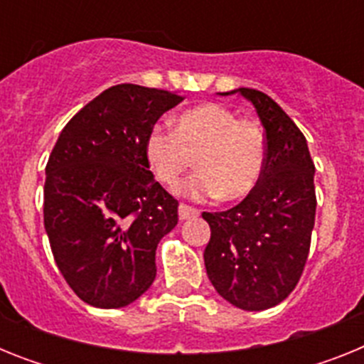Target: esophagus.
I'll list each match as a JSON object with an SVG mask.
<instances>
[{"label":"esophagus","instance_id":"34e87169","mask_svg":"<svg viewBox=\"0 0 364 364\" xmlns=\"http://www.w3.org/2000/svg\"><path fill=\"white\" fill-rule=\"evenodd\" d=\"M197 215H198V210H195V208H191V205H188V204H180L178 205L180 220H188V218L197 217Z\"/></svg>","mask_w":364,"mask_h":364}]
</instances>
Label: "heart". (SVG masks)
Listing matches in <instances>:
<instances>
[{"label":"heart","instance_id":"b5f03b06","mask_svg":"<svg viewBox=\"0 0 364 364\" xmlns=\"http://www.w3.org/2000/svg\"><path fill=\"white\" fill-rule=\"evenodd\" d=\"M197 175L178 184L189 198L239 202L259 186L266 166V136L257 122L237 118L220 104H200L176 114L173 131L154 125L146 138V160L160 184L175 186L191 167Z\"/></svg>","mask_w":364,"mask_h":364}]
</instances>
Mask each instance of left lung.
Returning a JSON list of instances; mask_svg holds the SVG:
<instances>
[{
    "instance_id": "8db88e82",
    "label": "left lung",
    "mask_w": 364,
    "mask_h": 364,
    "mask_svg": "<svg viewBox=\"0 0 364 364\" xmlns=\"http://www.w3.org/2000/svg\"><path fill=\"white\" fill-rule=\"evenodd\" d=\"M264 127L266 166L250 197L228 211L202 213L211 228L204 264L220 297L260 311L294 291L315 224L314 160L304 134L268 95L240 87Z\"/></svg>"
}]
</instances>
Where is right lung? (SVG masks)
<instances>
[{
    "label": "right lung",
    "mask_w": 364,
    "mask_h": 364,
    "mask_svg": "<svg viewBox=\"0 0 364 364\" xmlns=\"http://www.w3.org/2000/svg\"><path fill=\"white\" fill-rule=\"evenodd\" d=\"M182 100L120 83L58 136L45 167V231L63 279L91 306H127L156 277L154 253L178 222V202L149 171L146 138Z\"/></svg>",
    "instance_id": "1"
}]
</instances>
